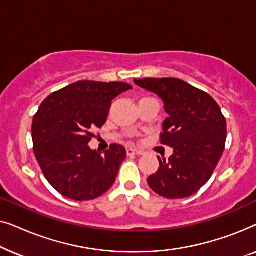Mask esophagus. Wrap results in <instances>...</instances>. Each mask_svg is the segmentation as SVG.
Wrapping results in <instances>:
<instances>
[{
    "label": "esophagus",
    "instance_id": "1",
    "mask_svg": "<svg viewBox=\"0 0 256 256\" xmlns=\"http://www.w3.org/2000/svg\"><path fill=\"white\" fill-rule=\"evenodd\" d=\"M143 152L138 149H134V148H129L127 149V155L128 156H132V155H142Z\"/></svg>",
    "mask_w": 256,
    "mask_h": 256
}]
</instances>
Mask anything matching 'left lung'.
Returning <instances> with one entry per match:
<instances>
[{
	"label": "left lung",
	"instance_id": "1",
	"mask_svg": "<svg viewBox=\"0 0 256 256\" xmlns=\"http://www.w3.org/2000/svg\"><path fill=\"white\" fill-rule=\"evenodd\" d=\"M136 85L156 93L169 116L160 140L172 146L169 160L148 177L154 192L168 199L186 198L211 178L225 149L226 118L219 104L204 90L176 78L134 79Z\"/></svg>",
	"mask_w": 256,
	"mask_h": 256
}]
</instances>
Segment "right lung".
<instances>
[{
    "label": "right lung",
    "instance_id": "right-lung-1",
    "mask_svg": "<svg viewBox=\"0 0 256 256\" xmlns=\"http://www.w3.org/2000/svg\"><path fill=\"white\" fill-rule=\"evenodd\" d=\"M132 87L82 80L51 93L32 120L34 152L54 190L73 200H90L110 190L126 149L112 143L104 154L88 146L107 120L112 100Z\"/></svg>",
    "mask_w": 256,
    "mask_h": 256
}]
</instances>
